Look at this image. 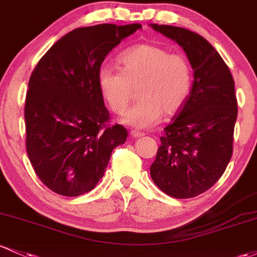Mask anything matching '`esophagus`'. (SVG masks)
<instances>
[{
    "instance_id": "obj_1",
    "label": "esophagus",
    "mask_w": 257,
    "mask_h": 257,
    "mask_svg": "<svg viewBox=\"0 0 257 257\" xmlns=\"http://www.w3.org/2000/svg\"><path fill=\"white\" fill-rule=\"evenodd\" d=\"M131 135L133 138H142L144 137V133H142V132H137V131H132L131 132Z\"/></svg>"
}]
</instances>
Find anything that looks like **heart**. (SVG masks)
<instances>
[{
	"mask_svg": "<svg viewBox=\"0 0 257 257\" xmlns=\"http://www.w3.org/2000/svg\"><path fill=\"white\" fill-rule=\"evenodd\" d=\"M122 69L102 66L97 83L109 108L122 113L138 90L139 102L129 108L122 123L145 129L184 106L193 86V68L182 53H171L155 44H139L119 56Z\"/></svg>",
	"mask_w": 257,
	"mask_h": 257,
	"instance_id": "heart-1",
	"label": "heart"
}]
</instances>
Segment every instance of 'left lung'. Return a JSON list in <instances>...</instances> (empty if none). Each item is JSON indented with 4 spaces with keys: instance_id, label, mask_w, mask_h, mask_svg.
<instances>
[{
    "instance_id": "obj_1",
    "label": "left lung",
    "mask_w": 257,
    "mask_h": 257,
    "mask_svg": "<svg viewBox=\"0 0 257 257\" xmlns=\"http://www.w3.org/2000/svg\"><path fill=\"white\" fill-rule=\"evenodd\" d=\"M184 50L194 70L190 95L161 137L151 178L163 193L188 199L208 190L224 173L233 152L238 107L229 68L199 34L150 24Z\"/></svg>"
}]
</instances>
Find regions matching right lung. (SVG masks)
I'll list each match as a JSON object with an SVG mask.
<instances>
[{"label": "right lung", "mask_w": 257, "mask_h": 257, "mask_svg": "<svg viewBox=\"0 0 257 257\" xmlns=\"http://www.w3.org/2000/svg\"><path fill=\"white\" fill-rule=\"evenodd\" d=\"M140 24L78 28L61 38L35 67L24 117L27 152L41 182L63 196L92 190L113 149L128 132L106 126L109 113L97 83L103 60Z\"/></svg>", "instance_id": "obj_1"}]
</instances>
